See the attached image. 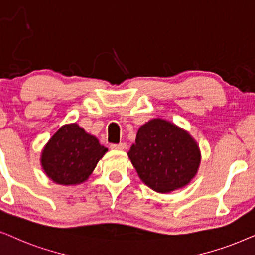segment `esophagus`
Wrapping results in <instances>:
<instances>
[{
  "label": "esophagus",
  "mask_w": 255,
  "mask_h": 255,
  "mask_svg": "<svg viewBox=\"0 0 255 255\" xmlns=\"http://www.w3.org/2000/svg\"><path fill=\"white\" fill-rule=\"evenodd\" d=\"M125 148H126V143L111 144V149H114V150H124Z\"/></svg>",
  "instance_id": "esophagus-1"
}]
</instances>
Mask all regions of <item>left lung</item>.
Segmentation results:
<instances>
[{"label":"left lung","mask_w":255,"mask_h":255,"mask_svg":"<svg viewBox=\"0 0 255 255\" xmlns=\"http://www.w3.org/2000/svg\"><path fill=\"white\" fill-rule=\"evenodd\" d=\"M128 157L145 185L156 192L169 193L192 181L202 155L189 131L156 118L138 128Z\"/></svg>","instance_id":"obj_1"}]
</instances>
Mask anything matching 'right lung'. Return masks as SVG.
<instances>
[{"label":"right lung","mask_w":255,"mask_h":255,"mask_svg":"<svg viewBox=\"0 0 255 255\" xmlns=\"http://www.w3.org/2000/svg\"><path fill=\"white\" fill-rule=\"evenodd\" d=\"M107 152L99 140L78 124L64 125L44 145L40 165L51 181L59 185H79L92 175Z\"/></svg>","instance_id":"right-lung-1"}]
</instances>
